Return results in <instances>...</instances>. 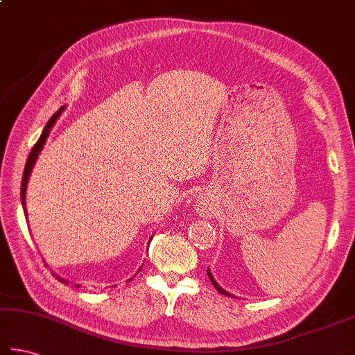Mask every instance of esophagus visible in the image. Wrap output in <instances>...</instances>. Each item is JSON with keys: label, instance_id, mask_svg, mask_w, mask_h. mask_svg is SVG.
<instances>
[{"label": "esophagus", "instance_id": "obj_1", "mask_svg": "<svg viewBox=\"0 0 355 355\" xmlns=\"http://www.w3.org/2000/svg\"><path fill=\"white\" fill-rule=\"evenodd\" d=\"M197 211H198L201 217H207V215L211 214V205L207 203V201H198Z\"/></svg>", "mask_w": 355, "mask_h": 355}]
</instances>
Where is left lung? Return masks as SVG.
<instances>
[{
  "label": "left lung",
  "mask_w": 355,
  "mask_h": 355,
  "mask_svg": "<svg viewBox=\"0 0 355 355\" xmlns=\"http://www.w3.org/2000/svg\"><path fill=\"white\" fill-rule=\"evenodd\" d=\"M207 275H209V279H211V282H212V284H214V288H215V289H217L220 294H223V295H227V297H232V294H229V293H227V291H225L223 288H221V286H220V284H218L217 282H215V280H214V277H212V274H211V269H209V268H207Z\"/></svg>",
  "instance_id": "obj_1"
}]
</instances>
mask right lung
<instances>
[{
	"label": "right lung",
	"mask_w": 355,
	"mask_h": 355,
	"mask_svg": "<svg viewBox=\"0 0 355 355\" xmlns=\"http://www.w3.org/2000/svg\"><path fill=\"white\" fill-rule=\"evenodd\" d=\"M62 110H64V106L62 107H60V110H57V112H55L53 115H52V118L51 120L47 121V124H46V128H44V130H43V134H41V137H40V140L35 143V146L32 148V150H31V154H29V158H27V162H26V168H24V173H23V180H21V203H23V209H24V215H27V211H26V189H27V182H29V177H31V173H32V169H33V166H35V162H37V158H38V155H40V152H41V149H43V146H44V143H46V140H47V137H49V132H51V129L53 128V124H55V121L58 120V116L61 115V112ZM152 240V239H150ZM149 240V241H150ZM141 270V268L138 269V272H140ZM137 272V274H138ZM55 275V279H58V282H61V283H69L66 279H61L60 275H57V274H53ZM132 280V279H130ZM129 280V282H130ZM75 288H80V284H73Z\"/></svg>",
	"instance_id": "obj_1"
}]
</instances>
